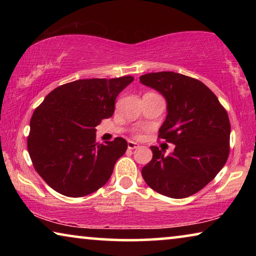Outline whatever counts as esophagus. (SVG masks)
<instances>
[{
	"instance_id": "obj_1",
	"label": "esophagus",
	"mask_w": 256,
	"mask_h": 256,
	"mask_svg": "<svg viewBox=\"0 0 256 256\" xmlns=\"http://www.w3.org/2000/svg\"><path fill=\"white\" fill-rule=\"evenodd\" d=\"M138 146H138V144H136V142H133V141H128V149H131V150L138 149Z\"/></svg>"
}]
</instances>
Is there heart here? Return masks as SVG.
Masks as SVG:
<instances>
[{"label": "heart", "instance_id": "obj_1", "mask_svg": "<svg viewBox=\"0 0 256 256\" xmlns=\"http://www.w3.org/2000/svg\"><path fill=\"white\" fill-rule=\"evenodd\" d=\"M136 138H140V136H141V134L138 133V132H136Z\"/></svg>", "mask_w": 256, "mask_h": 256}]
</instances>
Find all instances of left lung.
I'll use <instances>...</instances> for the list:
<instances>
[{
  "instance_id": "1",
  "label": "left lung",
  "mask_w": 256,
  "mask_h": 256,
  "mask_svg": "<svg viewBox=\"0 0 256 256\" xmlns=\"http://www.w3.org/2000/svg\"><path fill=\"white\" fill-rule=\"evenodd\" d=\"M140 81L166 99L168 114L158 138L175 144L170 154L150 146L152 159L142 168V177L164 196H193L227 162L230 138L227 112L216 94L194 78L166 71L146 73Z\"/></svg>"
}]
</instances>
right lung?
Instances as JSON below:
<instances>
[{
    "label": "right lung",
    "mask_w": 256,
    "mask_h": 256,
    "mask_svg": "<svg viewBox=\"0 0 256 256\" xmlns=\"http://www.w3.org/2000/svg\"><path fill=\"white\" fill-rule=\"evenodd\" d=\"M131 76L76 80L55 88L30 120L28 152L34 170L56 192L88 196L107 183L125 154L123 138L96 142V126L114 114L118 94Z\"/></svg>",
    "instance_id": "add662e5"
}]
</instances>
